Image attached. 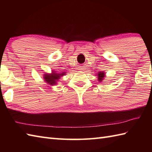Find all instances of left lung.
<instances>
[{
  "label": "left lung",
  "mask_w": 152,
  "mask_h": 152,
  "mask_svg": "<svg viewBox=\"0 0 152 152\" xmlns=\"http://www.w3.org/2000/svg\"><path fill=\"white\" fill-rule=\"evenodd\" d=\"M96 76H97V78L99 82H101L104 78H105L106 76V74L104 72V71H102V72H99L96 74Z\"/></svg>",
  "instance_id": "8db88e82"
}]
</instances>
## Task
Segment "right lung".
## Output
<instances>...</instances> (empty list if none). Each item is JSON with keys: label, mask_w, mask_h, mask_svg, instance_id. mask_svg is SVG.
Segmentation results:
<instances>
[{"label": "right lung", "mask_w": 152, "mask_h": 152, "mask_svg": "<svg viewBox=\"0 0 152 152\" xmlns=\"http://www.w3.org/2000/svg\"><path fill=\"white\" fill-rule=\"evenodd\" d=\"M66 72H57L55 70L51 71V73L44 72L43 75V79L44 82H46L47 84L50 86H56L57 84V82L59 81L61 77L65 75Z\"/></svg>", "instance_id": "1"}]
</instances>
